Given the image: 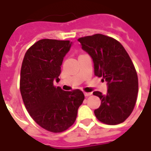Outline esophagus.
Wrapping results in <instances>:
<instances>
[{
    "label": "esophagus",
    "instance_id": "obj_1",
    "mask_svg": "<svg viewBox=\"0 0 151 151\" xmlns=\"http://www.w3.org/2000/svg\"><path fill=\"white\" fill-rule=\"evenodd\" d=\"M91 92H85V93H84V94H85V97H88V96H90V95H91Z\"/></svg>",
    "mask_w": 151,
    "mask_h": 151
}]
</instances>
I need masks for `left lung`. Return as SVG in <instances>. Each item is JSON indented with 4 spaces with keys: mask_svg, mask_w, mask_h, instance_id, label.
I'll use <instances>...</instances> for the list:
<instances>
[{
    "mask_svg": "<svg viewBox=\"0 0 151 151\" xmlns=\"http://www.w3.org/2000/svg\"><path fill=\"white\" fill-rule=\"evenodd\" d=\"M78 41L93 60L94 75L107 82L106 94L93 92L101 100V106L94 110L96 117L107 125L122 123L132 112L138 92L132 61L123 46L111 37L96 34Z\"/></svg>",
    "mask_w": 151,
    "mask_h": 151,
    "instance_id": "left-lung-1",
    "label": "left lung"
}]
</instances>
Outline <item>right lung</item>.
Here are the masks:
<instances>
[{"label":"right lung","instance_id":"add662e5","mask_svg":"<svg viewBox=\"0 0 151 151\" xmlns=\"http://www.w3.org/2000/svg\"><path fill=\"white\" fill-rule=\"evenodd\" d=\"M73 42L41 39L26 51L20 73V92L31 117L51 132H62L75 122L85 99L79 89L72 91L56 88L61 65Z\"/></svg>","mask_w":151,"mask_h":151}]
</instances>
